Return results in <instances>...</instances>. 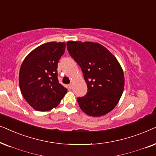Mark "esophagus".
Returning a JSON list of instances; mask_svg holds the SVG:
<instances>
[{"label": "esophagus", "instance_id": "1", "mask_svg": "<svg viewBox=\"0 0 156 156\" xmlns=\"http://www.w3.org/2000/svg\"><path fill=\"white\" fill-rule=\"evenodd\" d=\"M68 88H69L70 89H71V88H72V84H71V83L68 85Z\"/></svg>", "mask_w": 156, "mask_h": 156}]
</instances>
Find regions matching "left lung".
<instances>
[{
	"label": "left lung",
	"mask_w": 156,
	"mask_h": 156,
	"mask_svg": "<svg viewBox=\"0 0 156 156\" xmlns=\"http://www.w3.org/2000/svg\"><path fill=\"white\" fill-rule=\"evenodd\" d=\"M67 48L81 68L88 86L86 95L77 98L80 109L93 117L109 113L124 89V74L118 60L98 43L68 41Z\"/></svg>",
	"instance_id": "1"
}]
</instances>
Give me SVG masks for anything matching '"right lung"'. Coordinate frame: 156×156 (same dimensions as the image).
Masks as SVG:
<instances>
[{"label":"right lung","instance_id":"1","mask_svg":"<svg viewBox=\"0 0 156 156\" xmlns=\"http://www.w3.org/2000/svg\"><path fill=\"white\" fill-rule=\"evenodd\" d=\"M65 49L64 42L43 43L23 61L19 72L20 91L36 111H51L67 93V89L59 83L57 73L58 61Z\"/></svg>","mask_w":156,"mask_h":156}]
</instances>
